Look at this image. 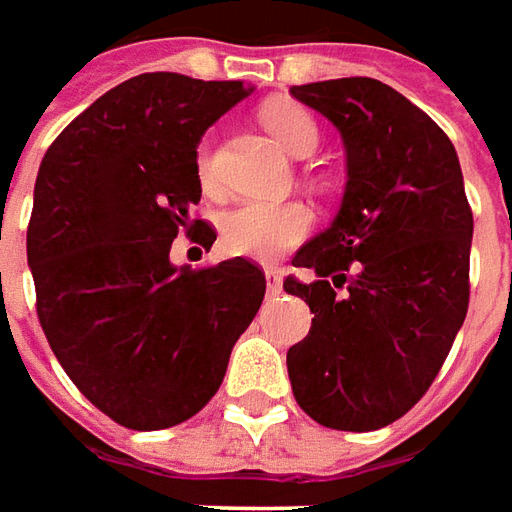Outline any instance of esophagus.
<instances>
[{
  "instance_id": "1",
  "label": "esophagus",
  "mask_w": 512,
  "mask_h": 512,
  "mask_svg": "<svg viewBox=\"0 0 512 512\" xmlns=\"http://www.w3.org/2000/svg\"><path fill=\"white\" fill-rule=\"evenodd\" d=\"M264 278H267V292L270 295H281V289H284V275H281V270L264 267Z\"/></svg>"
}]
</instances>
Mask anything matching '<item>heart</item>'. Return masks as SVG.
<instances>
[{
	"instance_id": "1",
	"label": "heart",
	"mask_w": 512,
	"mask_h": 512,
	"mask_svg": "<svg viewBox=\"0 0 512 512\" xmlns=\"http://www.w3.org/2000/svg\"><path fill=\"white\" fill-rule=\"evenodd\" d=\"M262 121L267 132L273 134L281 148L289 151L292 157H308L317 148V140H320L317 123L295 101L267 104L262 112ZM195 165H198L201 181L209 184L212 181V159H209L206 143L198 148ZM311 226H314V215L308 212V206L297 204V201H284V204L248 201V204L234 206L231 212L223 215L220 239H223V248L231 256L273 262L286 250L297 248L308 237Z\"/></svg>"
}]
</instances>
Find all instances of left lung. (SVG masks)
I'll use <instances>...</instances> for the list:
<instances>
[{
	"label": "left lung",
	"mask_w": 512,
	"mask_h": 512,
	"mask_svg": "<svg viewBox=\"0 0 512 512\" xmlns=\"http://www.w3.org/2000/svg\"><path fill=\"white\" fill-rule=\"evenodd\" d=\"M292 96L339 129L347 187L292 259L317 278L284 281L314 314L289 380L314 422L369 433L422 400L466 320L471 206L452 140L394 88L350 76Z\"/></svg>",
	"instance_id": "8db88e82"
}]
</instances>
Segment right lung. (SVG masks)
<instances>
[{
  "label": "right lung",
  "mask_w": 512,
  "mask_h": 512,
  "mask_svg": "<svg viewBox=\"0 0 512 512\" xmlns=\"http://www.w3.org/2000/svg\"><path fill=\"white\" fill-rule=\"evenodd\" d=\"M250 90L132 76L68 123L38 170L27 228L38 320L76 389L129 430L201 411L262 306L264 273L242 256L170 264L181 228L206 250L217 239L192 220L198 143Z\"/></svg>",
  "instance_id": "1"
}]
</instances>
